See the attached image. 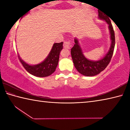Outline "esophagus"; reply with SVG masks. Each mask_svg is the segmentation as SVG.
I'll return each instance as SVG.
<instances>
[{
	"mask_svg": "<svg viewBox=\"0 0 130 130\" xmlns=\"http://www.w3.org/2000/svg\"><path fill=\"white\" fill-rule=\"evenodd\" d=\"M72 47V43L70 41H65L63 43V47L67 49H70Z\"/></svg>",
	"mask_w": 130,
	"mask_h": 130,
	"instance_id": "34e87169",
	"label": "esophagus"
}]
</instances>
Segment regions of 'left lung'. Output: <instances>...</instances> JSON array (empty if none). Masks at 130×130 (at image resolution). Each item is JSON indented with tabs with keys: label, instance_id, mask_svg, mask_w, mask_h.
<instances>
[{
	"label": "left lung",
	"instance_id": "obj_1",
	"mask_svg": "<svg viewBox=\"0 0 130 130\" xmlns=\"http://www.w3.org/2000/svg\"><path fill=\"white\" fill-rule=\"evenodd\" d=\"M98 12L99 18L105 21L108 25L111 42L107 53L103 58L98 61L89 60L84 55L80 43L76 38H74L75 44L71 49V56L74 67L79 73L85 76H96L104 70L111 60L115 47V33L111 22L109 18L105 16L103 12L98 10Z\"/></svg>",
	"mask_w": 130,
	"mask_h": 130
}]
</instances>
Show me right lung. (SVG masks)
I'll use <instances>...</instances> for the list:
<instances>
[{
	"label": "right lung",
	"mask_w": 130,
	"mask_h": 130,
	"mask_svg": "<svg viewBox=\"0 0 130 130\" xmlns=\"http://www.w3.org/2000/svg\"><path fill=\"white\" fill-rule=\"evenodd\" d=\"M27 12L25 13L24 15L27 14ZM62 49V42L60 43H54L49 55L45 59V60L37 65H31L28 64L22 60L20 56H18V57L23 67L28 73L37 77H45L51 75L55 72L58 63L60 53Z\"/></svg>",
	"instance_id": "right-lung-1"
}]
</instances>
